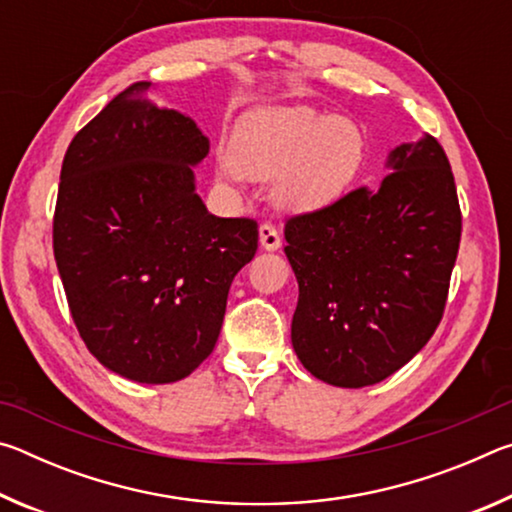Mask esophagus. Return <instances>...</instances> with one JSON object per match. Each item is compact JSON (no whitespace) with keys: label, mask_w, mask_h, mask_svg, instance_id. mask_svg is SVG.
<instances>
[{"label":"esophagus","mask_w":512,"mask_h":512,"mask_svg":"<svg viewBox=\"0 0 512 512\" xmlns=\"http://www.w3.org/2000/svg\"><path fill=\"white\" fill-rule=\"evenodd\" d=\"M259 244H262L264 250H277L282 246L280 232H277L275 225H271V223L259 225Z\"/></svg>","instance_id":"esophagus-1"}]
</instances>
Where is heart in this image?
Masks as SVG:
<instances>
[{"label": "heart", "mask_w": 512, "mask_h": 512, "mask_svg": "<svg viewBox=\"0 0 512 512\" xmlns=\"http://www.w3.org/2000/svg\"><path fill=\"white\" fill-rule=\"evenodd\" d=\"M228 160L239 176L273 183L282 210L309 212L339 201L361 173V128L307 106H262L246 112L230 137Z\"/></svg>", "instance_id": "obj_1"}]
</instances>
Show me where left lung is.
I'll use <instances>...</instances> for the list:
<instances>
[{
    "mask_svg": "<svg viewBox=\"0 0 512 512\" xmlns=\"http://www.w3.org/2000/svg\"><path fill=\"white\" fill-rule=\"evenodd\" d=\"M386 169L377 187L284 225L300 291L293 350L332 386L391 377L427 345L447 302L461 207L443 146L431 135L395 146Z\"/></svg>",
    "mask_w": 512,
    "mask_h": 512,
    "instance_id": "1",
    "label": "left lung"
}]
</instances>
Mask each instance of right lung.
Instances as JSON below:
<instances>
[{
	"label": "right lung",
	"instance_id": "1",
	"mask_svg": "<svg viewBox=\"0 0 512 512\" xmlns=\"http://www.w3.org/2000/svg\"><path fill=\"white\" fill-rule=\"evenodd\" d=\"M119 92L65 153L54 257L88 350L140 384L180 381L210 357L230 284L257 250L253 219H221L196 194L210 153L196 121Z\"/></svg>",
	"mask_w": 512,
	"mask_h": 512
}]
</instances>
